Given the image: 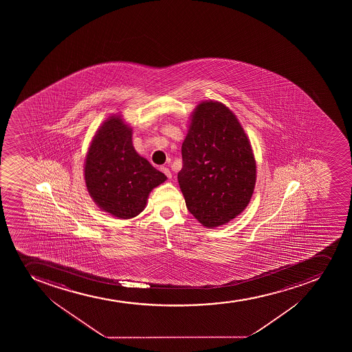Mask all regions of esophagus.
I'll use <instances>...</instances> for the list:
<instances>
[{"label":"esophagus","instance_id":"1","mask_svg":"<svg viewBox=\"0 0 352 352\" xmlns=\"http://www.w3.org/2000/svg\"><path fill=\"white\" fill-rule=\"evenodd\" d=\"M160 170L163 172L165 175H166L167 178L170 179L172 178V173H170V170L167 168V167L162 166L160 167Z\"/></svg>","mask_w":352,"mask_h":352}]
</instances>
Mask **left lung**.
Here are the masks:
<instances>
[{"mask_svg": "<svg viewBox=\"0 0 352 352\" xmlns=\"http://www.w3.org/2000/svg\"><path fill=\"white\" fill-rule=\"evenodd\" d=\"M179 185L189 212L206 227L228 223L250 202L256 162L250 142L230 109L219 102L196 108L182 143Z\"/></svg>", "mask_w": 352, "mask_h": 352, "instance_id": "left-lung-1", "label": "left lung"}]
</instances>
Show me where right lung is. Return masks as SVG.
Returning <instances> with one entry per match:
<instances>
[{"instance_id": "add662e5", "label": "right lung", "mask_w": 352, "mask_h": 352, "mask_svg": "<svg viewBox=\"0 0 352 352\" xmlns=\"http://www.w3.org/2000/svg\"><path fill=\"white\" fill-rule=\"evenodd\" d=\"M85 180L101 209L117 218L129 219L142 212L149 192L166 177L136 153L132 129L113 116L91 141Z\"/></svg>"}]
</instances>
